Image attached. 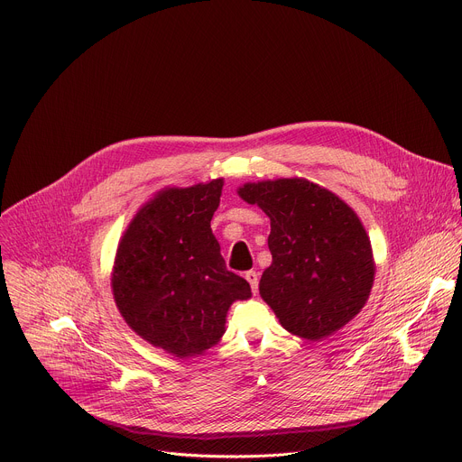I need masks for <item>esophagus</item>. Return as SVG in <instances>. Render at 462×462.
Wrapping results in <instances>:
<instances>
[{
    "mask_svg": "<svg viewBox=\"0 0 462 462\" xmlns=\"http://www.w3.org/2000/svg\"><path fill=\"white\" fill-rule=\"evenodd\" d=\"M245 280L250 283V289H252V292L255 294V292H257V283H259L257 273H255V271H248V273H245Z\"/></svg>",
    "mask_w": 462,
    "mask_h": 462,
    "instance_id": "1",
    "label": "esophagus"
}]
</instances>
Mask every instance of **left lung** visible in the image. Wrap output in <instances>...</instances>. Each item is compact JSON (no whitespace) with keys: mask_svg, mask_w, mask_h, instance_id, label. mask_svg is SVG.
I'll return each instance as SVG.
<instances>
[{"mask_svg":"<svg viewBox=\"0 0 462 462\" xmlns=\"http://www.w3.org/2000/svg\"><path fill=\"white\" fill-rule=\"evenodd\" d=\"M237 195L271 219V267L259 294L289 333L319 342L365 305L374 259L356 212L303 177L246 182Z\"/></svg>","mask_w":462,"mask_h":462,"instance_id":"obj_1","label":"left lung"}]
</instances>
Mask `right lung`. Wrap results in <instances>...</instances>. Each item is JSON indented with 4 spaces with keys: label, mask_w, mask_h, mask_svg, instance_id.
<instances>
[{
    "label": "right lung",
    "mask_w": 462,
    "mask_h": 462,
    "mask_svg": "<svg viewBox=\"0 0 462 462\" xmlns=\"http://www.w3.org/2000/svg\"><path fill=\"white\" fill-rule=\"evenodd\" d=\"M221 191L223 179L157 191L116 248L118 312L141 338L179 358L214 347L230 305L252 296L248 282L226 271L210 228Z\"/></svg>",
    "instance_id": "obj_1"
}]
</instances>
